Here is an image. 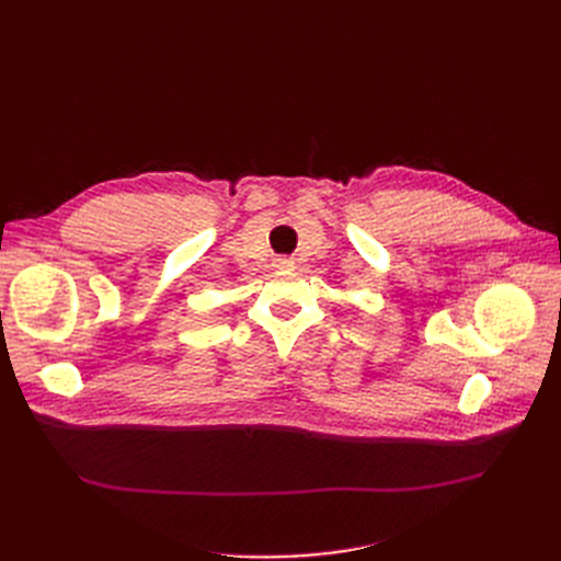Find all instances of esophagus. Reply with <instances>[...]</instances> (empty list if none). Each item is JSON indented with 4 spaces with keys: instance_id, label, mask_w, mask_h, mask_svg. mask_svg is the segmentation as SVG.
<instances>
[{
    "instance_id": "34e87169",
    "label": "esophagus",
    "mask_w": 561,
    "mask_h": 561,
    "mask_svg": "<svg viewBox=\"0 0 561 561\" xmlns=\"http://www.w3.org/2000/svg\"><path fill=\"white\" fill-rule=\"evenodd\" d=\"M274 266L276 268H295V260L293 257H276Z\"/></svg>"
}]
</instances>
